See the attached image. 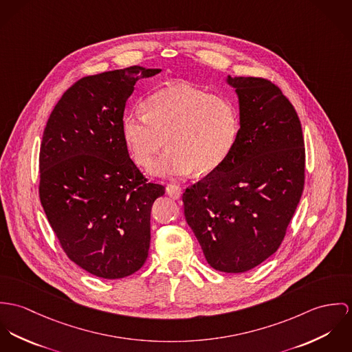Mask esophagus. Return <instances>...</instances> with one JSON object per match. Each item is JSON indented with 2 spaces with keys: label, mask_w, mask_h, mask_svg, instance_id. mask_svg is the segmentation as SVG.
Masks as SVG:
<instances>
[{
  "label": "esophagus",
  "mask_w": 352,
  "mask_h": 352,
  "mask_svg": "<svg viewBox=\"0 0 352 352\" xmlns=\"http://www.w3.org/2000/svg\"><path fill=\"white\" fill-rule=\"evenodd\" d=\"M166 192H167V195H170L171 198H174V199H178L181 195H182V189L179 186H177V185H168L166 188Z\"/></svg>",
  "instance_id": "1"
}]
</instances>
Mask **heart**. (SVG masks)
<instances>
[{
	"instance_id": "b5f03b06",
	"label": "heart",
	"mask_w": 352,
	"mask_h": 352,
	"mask_svg": "<svg viewBox=\"0 0 352 352\" xmlns=\"http://www.w3.org/2000/svg\"><path fill=\"white\" fill-rule=\"evenodd\" d=\"M144 113L124 115L121 133L142 167L153 164L166 139L168 151L154 166L160 177L178 178L195 168L199 174L212 173L234 148L239 118L226 97L177 82L148 96Z\"/></svg>"
}]
</instances>
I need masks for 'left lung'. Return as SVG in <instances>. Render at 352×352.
I'll return each mask as SVG.
<instances>
[{
	"label": "left lung",
	"mask_w": 352,
	"mask_h": 352,
	"mask_svg": "<svg viewBox=\"0 0 352 352\" xmlns=\"http://www.w3.org/2000/svg\"><path fill=\"white\" fill-rule=\"evenodd\" d=\"M240 129L231 154L182 195L185 217L206 262L244 273L279 248L305 184L302 128L272 80L230 77Z\"/></svg>",
	"instance_id": "1"
}]
</instances>
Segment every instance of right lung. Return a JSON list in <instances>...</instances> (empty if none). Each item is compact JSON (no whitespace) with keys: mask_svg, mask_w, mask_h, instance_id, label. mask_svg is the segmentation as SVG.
I'll return each mask as SVG.
<instances>
[{"mask_svg":"<svg viewBox=\"0 0 352 352\" xmlns=\"http://www.w3.org/2000/svg\"><path fill=\"white\" fill-rule=\"evenodd\" d=\"M159 72L131 66L79 79L43 132L41 206L69 259L100 278L136 273L148 256L151 208L164 186L129 157L121 120L136 80Z\"/></svg>","mask_w":352,"mask_h":352,"instance_id":"right-lung-1","label":"right lung"}]
</instances>
